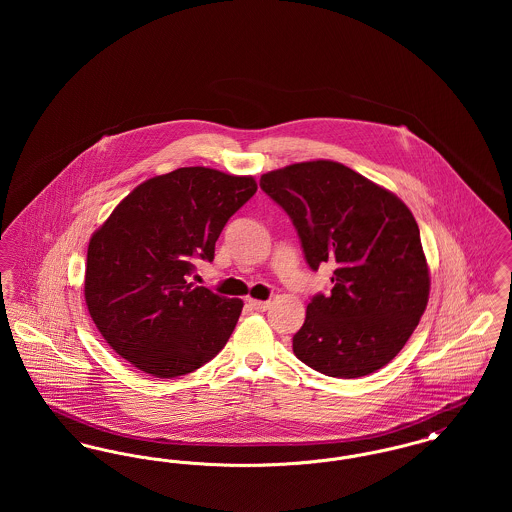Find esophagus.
Instances as JSON below:
<instances>
[{
	"label": "esophagus",
	"mask_w": 512,
	"mask_h": 512,
	"mask_svg": "<svg viewBox=\"0 0 512 512\" xmlns=\"http://www.w3.org/2000/svg\"><path fill=\"white\" fill-rule=\"evenodd\" d=\"M249 307L255 311H267L270 307V301H261V299H249Z\"/></svg>",
	"instance_id": "obj_1"
}]
</instances>
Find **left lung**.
Segmentation results:
<instances>
[{"mask_svg":"<svg viewBox=\"0 0 512 512\" xmlns=\"http://www.w3.org/2000/svg\"><path fill=\"white\" fill-rule=\"evenodd\" d=\"M293 220L309 267L336 265L293 336L299 361L332 378L388 365L411 338L430 295V268L411 209L349 167L318 159L261 176Z\"/></svg>","mask_w":512,"mask_h":512,"instance_id":"8db88e82","label":"left lung"}]
</instances>
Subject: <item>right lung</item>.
<instances>
[{
    "label": "right lung",
    "mask_w": 512,
    "mask_h": 512,
    "mask_svg": "<svg viewBox=\"0 0 512 512\" xmlns=\"http://www.w3.org/2000/svg\"><path fill=\"white\" fill-rule=\"evenodd\" d=\"M257 192L253 176L182 167L134 188L92 234L84 299L103 340L138 370L176 378L226 345L244 301L194 286L228 219Z\"/></svg>",
    "instance_id": "right-lung-1"
}]
</instances>
